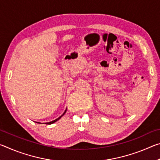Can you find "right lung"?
Listing matches in <instances>:
<instances>
[{
  "instance_id": "add662e5",
  "label": "right lung",
  "mask_w": 160,
  "mask_h": 160,
  "mask_svg": "<svg viewBox=\"0 0 160 160\" xmlns=\"http://www.w3.org/2000/svg\"><path fill=\"white\" fill-rule=\"evenodd\" d=\"M66 110H67V109L65 110V112H64V113H63V114H62L61 116H59V117L58 118H56V119H55V120H53V121H50V122H47V123H45V124H52V123H55V122H56V121H57L58 120H59V119H60L62 116H63L65 113H66ZM37 123H39V122H37Z\"/></svg>"
}]
</instances>
